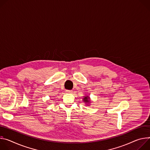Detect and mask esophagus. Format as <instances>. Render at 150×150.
<instances>
[{"label":"esophagus","mask_w":150,"mask_h":150,"mask_svg":"<svg viewBox=\"0 0 150 150\" xmlns=\"http://www.w3.org/2000/svg\"><path fill=\"white\" fill-rule=\"evenodd\" d=\"M65 92L67 93H73V91H71V90H66Z\"/></svg>","instance_id":"esophagus-1"}]
</instances>
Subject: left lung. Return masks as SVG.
Masks as SVG:
<instances>
[{"instance_id":"obj_1","label":"left lung","mask_w":150,"mask_h":150,"mask_svg":"<svg viewBox=\"0 0 150 150\" xmlns=\"http://www.w3.org/2000/svg\"><path fill=\"white\" fill-rule=\"evenodd\" d=\"M83 101L88 106H89L91 105V103H92L90 97L87 95L85 96L84 98H83Z\"/></svg>"}]
</instances>
